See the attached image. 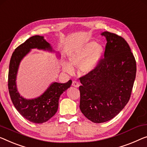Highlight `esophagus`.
<instances>
[{"mask_svg": "<svg viewBox=\"0 0 147 147\" xmlns=\"http://www.w3.org/2000/svg\"><path fill=\"white\" fill-rule=\"evenodd\" d=\"M72 85L74 87H76V88H78L80 86L79 83H78V82H76V81H73V83H72Z\"/></svg>", "mask_w": 147, "mask_h": 147, "instance_id": "esophagus-1", "label": "esophagus"}]
</instances>
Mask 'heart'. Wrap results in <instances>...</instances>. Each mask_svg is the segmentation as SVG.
<instances>
[{"mask_svg": "<svg viewBox=\"0 0 147 147\" xmlns=\"http://www.w3.org/2000/svg\"><path fill=\"white\" fill-rule=\"evenodd\" d=\"M103 53V48L95 41H90L81 45L68 55V63L63 64V71L71 73L73 67L79 66V70L83 74L92 72L98 66Z\"/></svg>", "mask_w": 147, "mask_h": 147, "instance_id": "1", "label": "heart"}]
</instances>
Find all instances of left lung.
<instances>
[{
	"mask_svg": "<svg viewBox=\"0 0 147 147\" xmlns=\"http://www.w3.org/2000/svg\"><path fill=\"white\" fill-rule=\"evenodd\" d=\"M104 57L92 72L80 78V109L96 123L113 119L129 100L136 76V61L121 36L104 32Z\"/></svg>",
	"mask_w": 147,
	"mask_h": 147,
	"instance_id": "1",
	"label": "left lung"
}]
</instances>
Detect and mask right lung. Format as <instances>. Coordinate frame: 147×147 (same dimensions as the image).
I'll return each instance as SVG.
<instances>
[{
  "instance_id": "obj_1",
  "label": "right lung",
  "mask_w": 147,
  "mask_h": 147,
  "mask_svg": "<svg viewBox=\"0 0 147 147\" xmlns=\"http://www.w3.org/2000/svg\"><path fill=\"white\" fill-rule=\"evenodd\" d=\"M32 49L55 52L50 43L43 36H34L19 45L11 57L8 71V90L11 100L18 111L28 121L35 123H43L57 111L61 95L70 88L72 80L66 83L54 82L39 97L26 99L20 94L16 85V76L20 63ZM60 57V55H59Z\"/></svg>"
}]
</instances>
